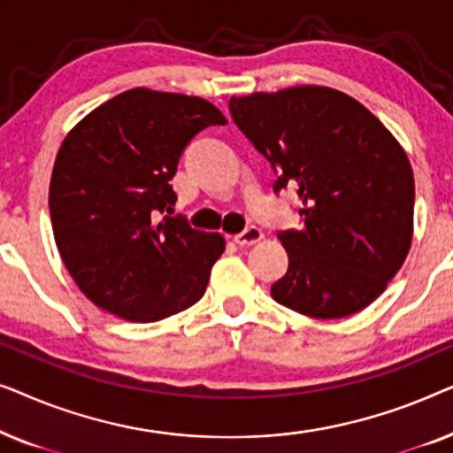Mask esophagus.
Here are the masks:
<instances>
[{"instance_id":"obj_1","label":"esophagus","mask_w":453,"mask_h":453,"mask_svg":"<svg viewBox=\"0 0 453 453\" xmlns=\"http://www.w3.org/2000/svg\"><path fill=\"white\" fill-rule=\"evenodd\" d=\"M262 239H264V233H262V228H257V226H247L243 233L234 234V237H233L234 243L241 245V247L256 245V243H259V241H262Z\"/></svg>"}]
</instances>
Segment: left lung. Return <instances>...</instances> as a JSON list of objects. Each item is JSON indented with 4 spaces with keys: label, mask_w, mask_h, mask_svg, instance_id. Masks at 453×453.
Here are the masks:
<instances>
[{
    "label": "left lung",
    "mask_w": 453,
    "mask_h": 453,
    "mask_svg": "<svg viewBox=\"0 0 453 453\" xmlns=\"http://www.w3.org/2000/svg\"><path fill=\"white\" fill-rule=\"evenodd\" d=\"M228 109L278 173L274 191L296 185L301 200V231L278 233L288 270L272 299L315 319L371 305L412 243L404 148L361 103L326 86L233 96Z\"/></svg>",
    "instance_id": "8db88e82"
}]
</instances>
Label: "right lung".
Here are the masks:
<instances>
[{
	"instance_id": "add662e5",
	"label": "right lung",
	"mask_w": 453,
	"mask_h": 453,
	"mask_svg": "<svg viewBox=\"0 0 453 453\" xmlns=\"http://www.w3.org/2000/svg\"><path fill=\"white\" fill-rule=\"evenodd\" d=\"M225 123L200 96L134 88L65 135L49 212L67 272L96 307L150 324L206 293L225 239L165 212L175 206L169 181L185 146L202 129Z\"/></svg>"
}]
</instances>
